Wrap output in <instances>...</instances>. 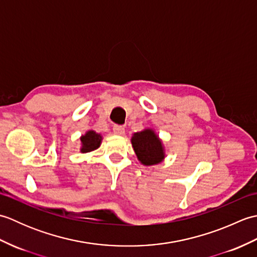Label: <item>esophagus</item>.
<instances>
[{
	"label": "esophagus",
	"mask_w": 257,
	"mask_h": 257,
	"mask_svg": "<svg viewBox=\"0 0 257 257\" xmlns=\"http://www.w3.org/2000/svg\"><path fill=\"white\" fill-rule=\"evenodd\" d=\"M113 133H114V135H117V136H123L124 135V128L122 127V125L114 124L113 125Z\"/></svg>",
	"instance_id": "1"
}]
</instances>
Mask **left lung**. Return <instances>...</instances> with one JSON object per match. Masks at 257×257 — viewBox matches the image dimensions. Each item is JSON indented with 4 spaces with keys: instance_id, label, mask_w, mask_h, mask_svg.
I'll return each mask as SVG.
<instances>
[{
    "instance_id": "left-lung-1",
    "label": "left lung",
    "mask_w": 257,
    "mask_h": 257,
    "mask_svg": "<svg viewBox=\"0 0 257 257\" xmlns=\"http://www.w3.org/2000/svg\"><path fill=\"white\" fill-rule=\"evenodd\" d=\"M132 145L138 160L144 166L158 165L165 160V147L154 129L146 128L143 132L135 133L132 137Z\"/></svg>"
}]
</instances>
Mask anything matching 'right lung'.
I'll return each instance as SVG.
<instances>
[{"instance_id":"add662e5","label":"right lung","mask_w":257,"mask_h":257,"mask_svg":"<svg viewBox=\"0 0 257 257\" xmlns=\"http://www.w3.org/2000/svg\"><path fill=\"white\" fill-rule=\"evenodd\" d=\"M101 140L102 136L100 134H97L94 130H88L80 137V152L81 154H87V152L98 149L100 147Z\"/></svg>"}]
</instances>
